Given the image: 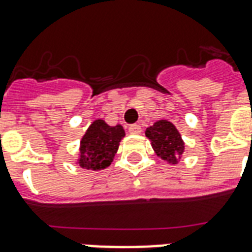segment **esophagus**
<instances>
[{"label": "esophagus", "instance_id": "1", "mask_svg": "<svg viewBox=\"0 0 252 252\" xmlns=\"http://www.w3.org/2000/svg\"><path fill=\"white\" fill-rule=\"evenodd\" d=\"M128 132L132 134H140L141 133V126H140L139 124H133V126H130L129 128H128Z\"/></svg>", "mask_w": 252, "mask_h": 252}]
</instances>
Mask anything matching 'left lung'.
Wrapping results in <instances>:
<instances>
[{
  "instance_id": "left-lung-1",
  "label": "left lung",
  "mask_w": 252,
  "mask_h": 252,
  "mask_svg": "<svg viewBox=\"0 0 252 252\" xmlns=\"http://www.w3.org/2000/svg\"><path fill=\"white\" fill-rule=\"evenodd\" d=\"M148 139H151L152 147L157 156L168 162H177L184 152L181 136L172 123L160 120L145 130Z\"/></svg>"
}]
</instances>
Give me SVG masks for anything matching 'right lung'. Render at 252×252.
Masks as SVG:
<instances>
[{"mask_svg":"<svg viewBox=\"0 0 252 252\" xmlns=\"http://www.w3.org/2000/svg\"><path fill=\"white\" fill-rule=\"evenodd\" d=\"M124 136L122 126H109L103 120L92 123L80 143V166L91 170L108 166Z\"/></svg>","mask_w":252,"mask_h":252,"instance_id":"1","label":"right lung"}]
</instances>
